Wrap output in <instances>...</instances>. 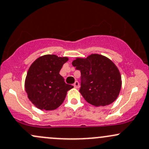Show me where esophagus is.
Listing matches in <instances>:
<instances>
[{
  "instance_id": "1",
  "label": "esophagus",
  "mask_w": 149,
  "mask_h": 149,
  "mask_svg": "<svg viewBox=\"0 0 149 149\" xmlns=\"http://www.w3.org/2000/svg\"><path fill=\"white\" fill-rule=\"evenodd\" d=\"M73 86H74V87L75 88H77V89H78V88L79 87V81H75V82L74 83V84H73Z\"/></svg>"
}]
</instances>
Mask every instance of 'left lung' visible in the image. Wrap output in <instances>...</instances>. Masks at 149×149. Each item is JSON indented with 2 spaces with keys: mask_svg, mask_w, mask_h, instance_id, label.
<instances>
[{
  "mask_svg": "<svg viewBox=\"0 0 149 149\" xmlns=\"http://www.w3.org/2000/svg\"><path fill=\"white\" fill-rule=\"evenodd\" d=\"M72 65L81 72L79 92L88 103L104 107L116 100L121 90V77L112 61L92 54L86 59L77 58Z\"/></svg>",
  "mask_w": 149,
  "mask_h": 149,
  "instance_id": "1",
  "label": "left lung"
}]
</instances>
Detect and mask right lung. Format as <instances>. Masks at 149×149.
<instances>
[{
	"mask_svg": "<svg viewBox=\"0 0 149 149\" xmlns=\"http://www.w3.org/2000/svg\"><path fill=\"white\" fill-rule=\"evenodd\" d=\"M68 57L47 55L39 57L30 67L25 81L28 99L41 110H54L65 100L73 87L60 74Z\"/></svg>",
	"mask_w": 149,
	"mask_h": 149,
	"instance_id": "obj_1",
	"label": "right lung"
}]
</instances>
